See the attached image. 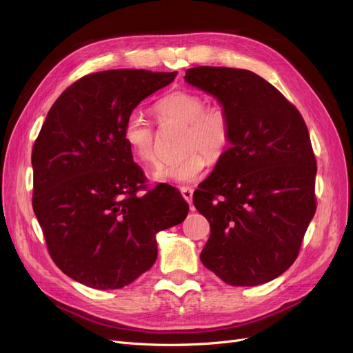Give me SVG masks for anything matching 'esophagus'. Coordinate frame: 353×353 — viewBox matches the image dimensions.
<instances>
[{
    "instance_id": "esophagus-1",
    "label": "esophagus",
    "mask_w": 353,
    "mask_h": 353,
    "mask_svg": "<svg viewBox=\"0 0 353 353\" xmlns=\"http://www.w3.org/2000/svg\"><path fill=\"white\" fill-rule=\"evenodd\" d=\"M181 194H183V197L187 203L193 201V188H188V187L181 188Z\"/></svg>"
}]
</instances>
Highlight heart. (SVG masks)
<instances>
[{"instance_id":"obj_1","label":"heart","mask_w":353,"mask_h":353,"mask_svg":"<svg viewBox=\"0 0 353 353\" xmlns=\"http://www.w3.org/2000/svg\"><path fill=\"white\" fill-rule=\"evenodd\" d=\"M160 122L185 123L183 156L160 162L152 172L159 183H193L206 168V159L218 162L225 156L231 144V119L219 103L206 104L203 95L178 90L166 94L154 104ZM123 141L135 160L152 165L156 160V131L138 113L128 116L123 125Z\"/></svg>"}]
</instances>
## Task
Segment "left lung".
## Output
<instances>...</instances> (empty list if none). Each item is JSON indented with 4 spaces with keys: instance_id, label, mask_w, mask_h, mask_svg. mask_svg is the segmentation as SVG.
Masks as SVG:
<instances>
[{
    "instance_id": "obj_1",
    "label": "left lung",
    "mask_w": 353,
    "mask_h": 353,
    "mask_svg": "<svg viewBox=\"0 0 353 353\" xmlns=\"http://www.w3.org/2000/svg\"><path fill=\"white\" fill-rule=\"evenodd\" d=\"M231 119V147L193 196L210 223L203 265L230 285H258L296 261L316 210V160L302 114L244 69H187Z\"/></svg>"
}]
</instances>
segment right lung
<instances>
[{
  "label": "right lung",
  "mask_w": 353,
  "mask_h": 353,
  "mask_svg": "<svg viewBox=\"0 0 353 353\" xmlns=\"http://www.w3.org/2000/svg\"><path fill=\"white\" fill-rule=\"evenodd\" d=\"M175 77L143 69L87 74L61 92L35 140L32 208L51 259L83 285L131 284L156 262V234L187 216L174 187H147L122 135L137 105Z\"/></svg>",
  "instance_id": "right-lung-1"
}]
</instances>
